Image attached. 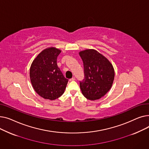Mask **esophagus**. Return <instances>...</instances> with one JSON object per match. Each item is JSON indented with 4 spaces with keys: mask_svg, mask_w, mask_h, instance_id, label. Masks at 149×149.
I'll return each instance as SVG.
<instances>
[{
    "mask_svg": "<svg viewBox=\"0 0 149 149\" xmlns=\"http://www.w3.org/2000/svg\"><path fill=\"white\" fill-rule=\"evenodd\" d=\"M75 80V77H72V79H70V80H69V81H74Z\"/></svg>",
    "mask_w": 149,
    "mask_h": 149,
    "instance_id": "1",
    "label": "esophagus"
}]
</instances>
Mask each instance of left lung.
Segmentation results:
<instances>
[{"mask_svg": "<svg viewBox=\"0 0 149 149\" xmlns=\"http://www.w3.org/2000/svg\"><path fill=\"white\" fill-rule=\"evenodd\" d=\"M84 67V79L80 81L83 95L96 100L103 97L111 88L115 72L112 65L98 51L86 49L80 52Z\"/></svg>", "mask_w": 149, "mask_h": 149, "instance_id": "1", "label": "left lung"}]
</instances>
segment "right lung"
I'll return each mask as SVG.
<instances>
[{
  "label": "right lung",
  "instance_id": "obj_1",
  "mask_svg": "<svg viewBox=\"0 0 149 149\" xmlns=\"http://www.w3.org/2000/svg\"><path fill=\"white\" fill-rule=\"evenodd\" d=\"M61 51L49 48L43 51L33 61L30 68V80L35 91L40 97L56 100L64 93L68 80L57 66Z\"/></svg>",
  "mask_w": 149,
  "mask_h": 149
}]
</instances>
